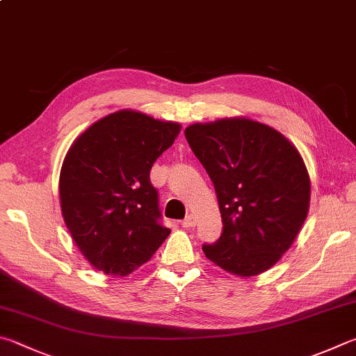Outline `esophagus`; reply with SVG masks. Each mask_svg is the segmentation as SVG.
Here are the masks:
<instances>
[{"label":"esophagus","mask_w":356,"mask_h":356,"mask_svg":"<svg viewBox=\"0 0 356 356\" xmlns=\"http://www.w3.org/2000/svg\"><path fill=\"white\" fill-rule=\"evenodd\" d=\"M182 225L185 229H190V227H195L196 225V216L195 215H188L186 216L184 221H182Z\"/></svg>","instance_id":"1"}]
</instances>
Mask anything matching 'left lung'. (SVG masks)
<instances>
[{
  "label": "left lung",
  "mask_w": 356,
  "mask_h": 356,
  "mask_svg": "<svg viewBox=\"0 0 356 356\" xmlns=\"http://www.w3.org/2000/svg\"><path fill=\"white\" fill-rule=\"evenodd\" d=\"M190 147L215 185L222 234L205 257L240 277L263 274L293 245L308 216V170L274 127L245 116L195 122Z\"/></svg>",
  "instance_id": "8db88e82"
}]
</instances>
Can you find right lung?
Returning a JSON list of instances; mask_svg holds the SVG:
<instances>
[{
    "instance_id": "1",
    "label": "right lung",
    "mask_w": 356,
    "mask_h": 356,
    "mask_svg": "<svg viewBox=\"0 0 356 356\" xmlns=\"http://www.w3.org/2000/svg\"><path fill=\"white\" fill-rule=\"evenodd\" d=\"M182 126L131 108L93 122L63 159L59 197L63 221L95 269L126 277L151 260L170 229L159 224L149 171Z\"/></svg>"
}]
</instances>
